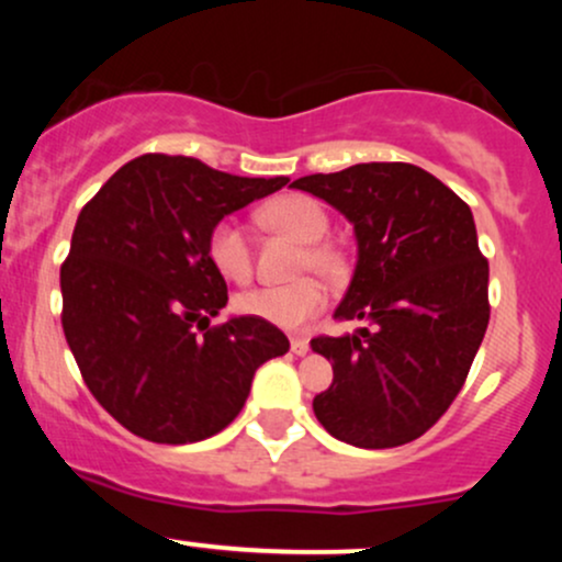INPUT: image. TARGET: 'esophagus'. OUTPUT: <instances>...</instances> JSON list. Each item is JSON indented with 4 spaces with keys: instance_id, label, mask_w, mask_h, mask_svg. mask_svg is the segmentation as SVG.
<instances>
[{
    "instance_id": "34e87169",
    "label": "esophagus",
    "mask_w": 562,
    "mask_h": 562,
    "mask_svg": "<svg viewBox=\"0 0 562 562\" xmlns=\"http://www.w3.org/2000/svg\"><path fill=\"white\" fill-rule=\"evenodd\" d=\"M290 348H293L295 357H306V353H308V340L306 338H293V340H290Z\"/></svg>"
}]
</instances>
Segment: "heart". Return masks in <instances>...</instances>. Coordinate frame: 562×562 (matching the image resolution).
I'll return each mask as SVG.
<instances>
[{
	"label": "heart",
	"mask_w": 562,
	"mask_h": 562,
	"mask_svg": "<svg viewBox=\"0 0 562 562\" xmlns=\"http://www.w3.org/2000/svg\"><path fill=\"white\" fill-rule=\"evenodd\" d=\"M263 222L269 227L288 232L290 237L303 243L301 269H314L322 277H340L346 272V259L333 243L322 237L330 229V216L319 200L308 195H285L277 198L263 209ZM205 254H209L211 267L216 269L224 280L243 282L254 274V254H250L248 232L237 218H218L211 227L209 240H205ZM327 293L317 277H301V280L288 282V285H261L245 290L235 299V308L248 317L263 319L277 327H301L303 322L312 319L314 314L325 306Z\"/></svg>",
	"instance_id": "1"
}]
</instances>
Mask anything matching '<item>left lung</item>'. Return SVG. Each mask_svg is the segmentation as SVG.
Here are the masks:
<instances>
[{"label": "left lung", "mask_w": 562, "mask_h": 562, "mask_svg": "<svg viewBox=\"0 0 562 562\" xmlns=\"http://www.w3.org/2000/svg\"><path fill=\"white\" fill-rule=\"evenodd\" d=\"M293 187L338 209L359 245L335 319L364 327L312 340L333 364L314 415L351 447L415 441L462 391L488 327V261L470 205L412 164H357Z\"/></svg>", "instance_id": "left-lung-1"}]
</instances>
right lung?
Wrapping results in <instances>:
<instances>
[{
	"mask_svg": "<svg viewBox=\"0 0 562 562\" xmlns=\"http://www.w3.org/2000/svg\"><path fill=\"white\" fill-rule=\"evenodd\" d=\"M290 182L147 153L100 187L60 267L63 333L92 396L134 436L192 443L240 415L256 370L288 353L280 327L232 317L205 254L218 218Z\"/></svg>",
	"mask_w": 562,
	"mask_h": 562,
	"instance_id": "obj_1",
	"label": "right lung"
}]
</instances>
